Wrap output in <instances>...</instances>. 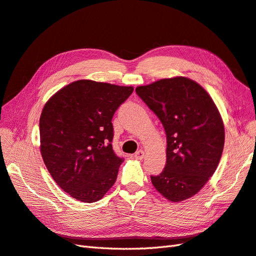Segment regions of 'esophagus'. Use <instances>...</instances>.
Wrapping results in <instances>:
<instances>
[{
  "mask_svg": "<svg viewBox=\"0 0 256 256\" xmlns=\"http://www.w3.org/2000/svg\"><path fill=\"white\" fill-rule=\"evenodd\" d=\"M135 158H137V160H142L144 158V152L142 151V150H140V151H137L136 153H135Z\"/></svg>",
  "mask_w": 256,
  "mask_h": 256,
  "instance_id": "esophagus-1",
  "label": "esophagus"
}]
</instances>
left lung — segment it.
Here are the masks:
<instances>
[{"instance_id": "left-lung-1", "label": "left lung", "mask_w": 256, "mask_h": 256, "mask_svg": "<svg viewBox=\"0 0 256 256\" xmlns=\"http://www.w3.org/2000/svg\"><path fill=\"white\" fill-rule=\"evenodd\" d=\"M136 93L162 122L167 140L166 165L151 182L177 202L198 193L214 174L224 147V126L207 91L186 77L160 79Z\"/></svg>"}]
</instances>
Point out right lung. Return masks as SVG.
<instances>
[{
    "instance_id": "1",
    "label": "right lung",
    "mask_w": 256,
    "mask_h": 256,
    "mask_svg": "<svg viewBox=\"0 0 256 256\" xmlns=\"http://www.w3.org/2000/svg\"><path fill=\"white\" fill-rule=\"evenodd\" d=\"M133 86L77 80L49 98L40 119V153L63 191L100 200L116 182L123 158L112 150V116Z\"/></svg>"
}]
</instances>
